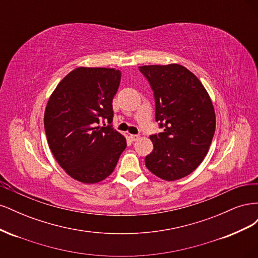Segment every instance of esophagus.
<instances>
[{"label":"esophagus","mask_w":258,"mask_h":258,"mask_svg":"<svg viewBox=\"0 0 258 258\" xmlns=\"http://www.w3.org/2000/svg\"><path fill=\"white\" fill-rule=\"evenodd\" d=\"M129 138L131 139V141H137V140L139 139V136L138 135H130Z\"/></svg>","instance_id":"34e87169"}]
</instances>
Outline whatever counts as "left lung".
I'll list each match as a JSON object with an SVG mask.
<instances>
[{
  "mask_svg": "<svg viewBox=\"0 0 258 258\" xmlns=\"http://www.w3.org/2000/svg\"><path fill=\"white\" fill-rule=\"evenodd\" d=\"M155 98V119L163 132L152 135L147 169L166 181H175L205 159L215 132V112L197 76L179 64L139 67Z\"/></svg>",
  "mask_w": 258,
  "mask_h": 258,
  "instance_id": "1",
  "label": "left lung"
}]
</instances>
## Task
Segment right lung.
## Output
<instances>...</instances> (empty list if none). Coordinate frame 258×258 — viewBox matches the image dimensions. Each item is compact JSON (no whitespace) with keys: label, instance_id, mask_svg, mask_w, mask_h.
Wrapping results in <instances>:
<instances>
[{"label":"right lung","instance_id":"1","mask_svg":"<svg viewBox=\"0 0 258 258\" xmlns=\"http://www.w3.org/2000/svg\"><path fill=\"white\" fill-rule=\"evenodd\" d=\"M120 77L115 69L77 68L58 84L46 106L44 127L50 151L60 167L82 183L103 181L127 146L112 127V102ZM100 121L109 124L99 126Z\"/></svg>","mask_w":258,"mask_h":258}]
</instances>
